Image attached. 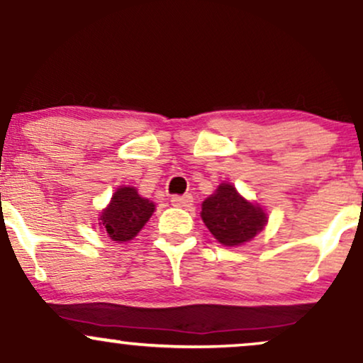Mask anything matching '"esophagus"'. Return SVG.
<instances>
[{
  "label": "esophagus",
  "mask_w": 363,
  "mask_h": 363,
  "mask_svg": "<svg viewBox=\"0 0 363 363\" xmlns=\"http://www.w3.org/2000/svg\"><path fill=\"white\" fill-rule=\"evenodd\" d=\"M170 203H172V206H176V208H191L193 206V196H189V194L174 196V198L170 199Z\"/></svg>",
  "instance_id": "1"
}]
</instances>
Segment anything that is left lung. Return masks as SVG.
<instances>
[{
	"label": "left lung",
	"mask_w": 363,
	"mask_h": 363,
	"mask_svg": "<svg viewBox=\"0 0 363 363\" xmlns=\"http://www.w3.org/2000/svg\"><path fill=\"white\" fill-rule=\"evenodd\" d=\"M201 218L211 235L227 247L252 240L268 223V213L245 199L230 182H222L201 205Z\"/></svg>",
	"instance_id": "obj_1"
}]
</instances>
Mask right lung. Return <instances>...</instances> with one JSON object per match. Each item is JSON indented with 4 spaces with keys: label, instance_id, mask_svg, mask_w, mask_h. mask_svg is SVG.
<instances>
[{
    "label": "right lung",
    "instance_id": "add662e5",
    "mask_svg": "<svg viewBox=\"0 0 363 363\" xmlns=\"http://www.w3.org/2000/svg\"><path fill=\"white\" fill-rule=\"evenodd\" d=\"M153 211L155 203L138 194L136 187L119 186L99 215V225L116 242H129L140 234Z\"/></svg>",
    "mask_w": 363,
    "mask_h": 363
}]
</instances>
